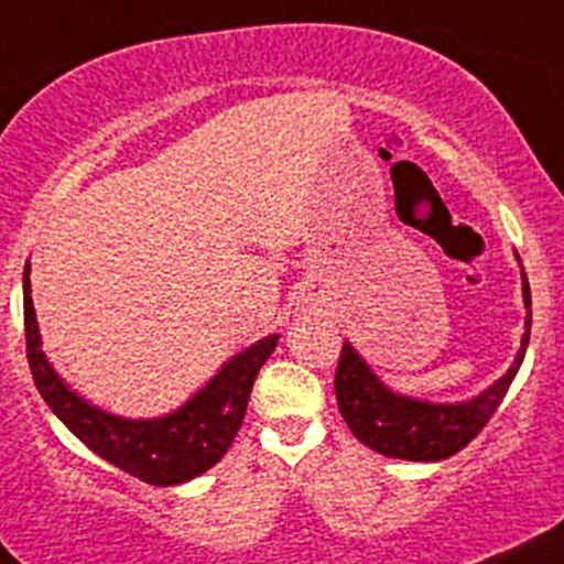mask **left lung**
I'll use <instances>...</instances> for the list:
<instances>
[{
	"instance_id": "obj_1",
	"label": "left lung",
	"mask_w": 564,
	"mask_h": 564,
	"mask_svg": "<svg viewBox=\"0 0 564 564\" xmlns=\"http://www.w3.org/2000/svg\"><path fill=\"white\" fill-rule=\"evenodd\" d=\"M520 279H523L520 288L527 304V332L520 337L518 354L503 377L468 401L446 404V401L395 393L371 371L351 343H343L335 373V395L343 421L348 423L354 437L384 457L412 459V463H437L463 452L498 410L520 362L527 357L529 332H532V293L523 265H520Z\"/></svg>"
}]
</instances>
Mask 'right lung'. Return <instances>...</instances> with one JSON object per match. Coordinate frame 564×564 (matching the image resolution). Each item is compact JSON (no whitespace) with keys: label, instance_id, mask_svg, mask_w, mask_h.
<instances>
[{"label":"right lung","instance_id":"right-lung-1","mask_svg":"<svg viewBox=\"0 0 564 564\" xmlns=\"http://www.w3.org/2000/svg\"><path fill=\"white\" fill-rule=\"evenodd\" d=\"M30 293V262H26L24 332L32 379L50 410L90 452L124 474L158 487L196 479L227 454L243 423L257 373L276 348L279 335L262 337L227 359L216 377L174 412L160 417H121L90 404L55 371L41 348V329Z\"/></svg>","mask_w":564,"mask_h":564}]
</instances>
